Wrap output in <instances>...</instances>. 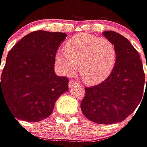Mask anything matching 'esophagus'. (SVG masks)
<instances>
[{"instance_id": "1", "label": "esophagus", "mask_w": 147, "mask_h": 147, "mask_svg": "<svg viewBox=\"0 0 147 147\" xmlns=\"http://www.w3.org/2000/svg\"><path fill=\"white\" fill-rule=\"evenodd\" d=\"M75 85H77V82H75V81H72V80H71V81L69 82V86H70V87L73 86Z\"/></svg>"}]
</instances>
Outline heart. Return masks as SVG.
Instances as JSON below:
<instances>
[{"label":"heart","mask_w":147,"mask_h":147,"mask_svg":"<svg viewBox=\"0 0 147 147\" xmlns=\"http://www.w3.org/2000/svg\"><path fill=\"white\" fill-rule=\"evenodd\" d=\"M55 61L61 75L74 73L78 64L82 78L89 84H97L111 73L117 61V52L109 40L80 34L65 43V51H56Z\"/></svg>","instance_id":"heart-1"}]
</instances>
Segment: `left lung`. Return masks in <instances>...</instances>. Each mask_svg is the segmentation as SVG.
Listing matches in <instances>:
<instances>
[{
	"label": "left lung",
	"instance_id": "obj_1",
	"mask_svg": "<svg viewBox=\"0 0 147 147\" xmlns=\"http://www.w3.org/2000/svg\"><path fill=\"white\" fill-rule=\"evenodd\" d=\"M102 34L114 45L117 61L104 82L85 88L81 109L91 121L108 125L123 121L136 110L145 95L146 80L140 56L130 41L115 31Z\"/></svg>",
	"mask_w": 147,
	"mask_h": 147
}]
</instances>
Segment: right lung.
Segmentation results:
<instances>
[{
    "label": "right lung",
    "instance_id": "1",
    "mask_svg": "<svg viewBox=\"0 0 147 147\" xmlns=\"http://www.w3.org/2000/svg\"><path fill=\"white\" fill-rule=\"evenodd\" d=\"M66 36L62 32L36 30L9 51L0 78V99L4 98L15 119L42 121L68 91L69 80L54 71L56 51Z\"/></svg>",
    "mask_w": 147,
    "mask_h": 147
}]
</instances>
